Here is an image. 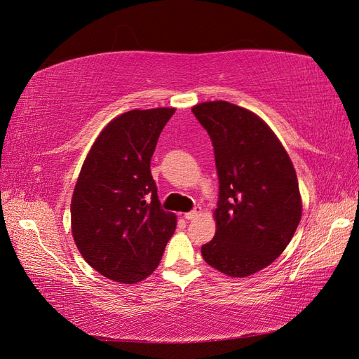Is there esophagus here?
I'll return each mask as SVG.
<instances>
[{"mask_svg": "<svg viewBox=\"0 0 359 359\" xmlns=\"http://www.w3.org/2000/svg\"><path fill=\"white\" fill-rule=\"evenodd\" d=\"M201 214H202L201 206H196V208L191 210L190 212H186V214H184V217H186L187 220H194V219H198V217H199Z\"/></svg>", "mask_w": 359, "mask_h": 359, "instance_id": "esophagus-1", "label": "esophagus"}]
</instances>
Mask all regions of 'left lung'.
Instances as JSON below:
<instances>
[{"label": "left lung", "mask_w": 359, "mask_h": 359, "mask_svg": "<svg viewBox=\"0 0 359 359\" xmlns=\"http://www.w3.org/2000/svg\"><path fill=\"white\" fill-rule=\"evenodd\" d=\"M191 111L211 137L219 175L217 231L202 256L226 276L247 277L273 264L297 231V173L273 130L253 112L223 100Z\"/></svg>", "instance_id": "8db88e82"}]
</instances>
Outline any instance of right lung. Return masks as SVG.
I'll return each instance as SVG.
<instances>
[{
	"mask_svg": "<svg viewBox=\"0 0 359 359\" xmlns=\"http://www.w3.org/2000/svg\"><path fill=\"white\" fill-rule=\"evenodd\" d=\"M173 107L128 111L104 127L86 156L72 198V232L83 259L119 283H137L158 266L177 217L161 208L151 175Z\"/></svg>",
	"mask_w": 359,
	"mask_h": 359,
	"instance_id": "obj_1",
	"label": "right lung"
}]
</instances>
